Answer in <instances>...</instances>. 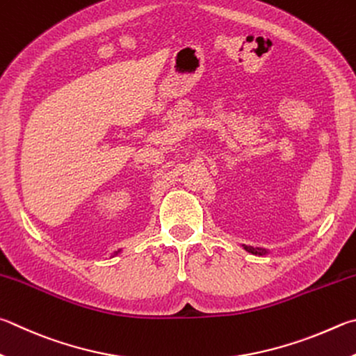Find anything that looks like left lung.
Instances as JSON below:
<instances>
[{
  "instance_id": "8db88e82",
  "label": "left lung",
  "mask_w": 356,
  "mask_h": 356,
  "mask_svg": "<svg viewBox=\"0 0 356 356\" xmlns=\"http://www.w3.org/2000/svg\"><path fill=\"white\" fill-rule=\"evenodd\" d=\"M244 249L254 255H266L268 254L266 249H260V248L255 249V248H250V245H244Z\"/></svg>"
}]
</instances>
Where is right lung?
<instances>
[{
	"mask_svg": "<svg viewBox=\"0 0 356 356\" xmlns=\"http://www.w3.org/2000/svg\"><path fill=\"white\" fill-rule=\"evenodd\" d=\"M118 252H120V250H118ZM118 252H115V255H116V254H118Z\"/></svg>",
	"mask_w": 356,
	"mask_h": 356,
	"instance_id": "right-lung-1",
	"label": "right lung"
}]
</instances>
